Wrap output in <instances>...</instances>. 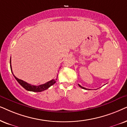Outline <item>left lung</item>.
Masks as SVG:
<instances>
[{"instance_id":"obj_1","label":"left lung","mask_w":127,"mask_h":127,"mask_svg":"<svg viewBox=\"0 0 127 127\" xmlns=\"http://www.w3.org/2000/svg\"><path fill=\"white\" fill-rule=\"evenodd\" d=\"M78 85H79V87H81V88H82V89H87V88H84V87H81V86L80 85H79L78 84Z\"/></svg>"}]
</instances>
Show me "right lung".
<instances>
[{
	"label": "right lung",
	"instance_id": "add662e5",
	"mask_svg": "<svg viewBox=\"0 0 127 127\" xmlns=\"http://www.w3.org/2000/svg\"><path fill=\"white\" fill-rule=\"evenodd\" d=\"M10 68H11V72H12L13 75H14L15 78H16V80L17 81V82L22 86V87L24 88L26 90L28 91H32V92H42V91H43L46 90V89H48L50 87H51L52 85H53V84H55L56 82L57 78L52 79V80H50V81H49V82H46V83H45L44 84H42V85H38V86L32 85H31V84L27 83V82H25V81L21 80V79H18L16 77H15L13 73L12 68H11V57H10Z\"/></svg>",
	"mask_w": 127,
	"mask_h": 127
}]
</instances>
